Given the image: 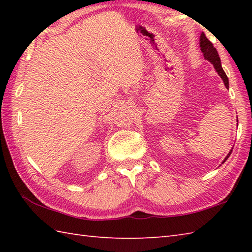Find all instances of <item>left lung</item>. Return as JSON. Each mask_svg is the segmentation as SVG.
Listing matches in <instances>:
<instances>
[{"mask_svg": "<svg viewBox=\"0 0 252 252\" xmlns=\"http://www.w3.org/2000/svg\"><path fill=\"white\" fill-rule=\"evenodd\" d=\"M199 44H200V50L202 52L203 57H205V60H207V61L210 62L211 63H213V66H215L217 72L219 73V76L222 78L224 84H225V87L228 88V79H227V76L225 74V72H224L223 68L221 66V60H220V57H219L218 51H217L216 47L213 46L211 42L207 39V36H206L205 33H203V32L200 34V43ZM232 151H233V149H232ZM232 151L228 153L225 160L229 157V155L232 154ZM225 160H224L223 162H225Z\"/></svg>", "mask_w": 252, "mask_h": 252, "instance_id": "8db88e82", "label": "left lung"}]
</instances>
